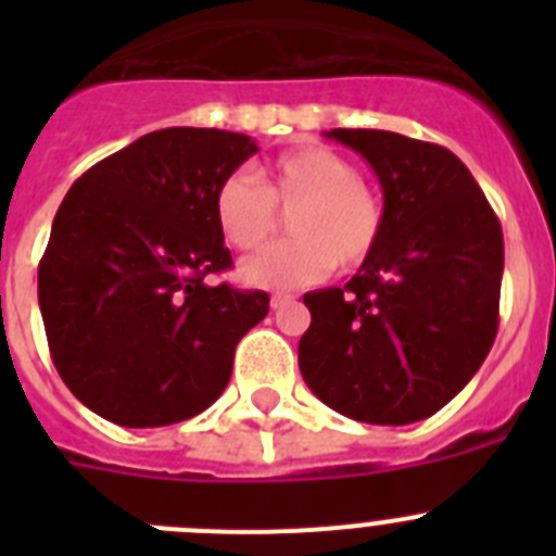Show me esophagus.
<instances>
[{
  "label": "esophagus",
  "instance_id": "esophagus-1",
  "mask_svg": "<svg viewBox=\"0 0 556 556\" xmlns=\"http://www.w3.org/2000/svg\"><path fill=\"white\" fill-rule=\"evenodd\" d=\"M289 303H294V294L278 292V294H273V301H269V306H273V308H283V306H289Z\"/></svg>",
  "mask_w": 556,
  "mask_h": 556
}]
</instances>
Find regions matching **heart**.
Masks as SVG:
<instances>
[{
    "instance_id": "1",
    "label": "heart",
    "mask_w": 556,
    "mask_h": 556,
    "mask_svg": "<svg viewBox=\"0 0 556 556\" xmlns=\"http://www.w3.org/2000/svg\"><path fill=\"white\" fill-rule=\"evenodd\" d=\"M292 211L289 242L244 258L248 287L292 289L320 281L331 267L365 264L384 230V205L345 155L323 144L283 152L264 166L262 186L233 172L214 191V219L225 242L255 250L278 228V211Z\"/></svg>"
}]
</instances>
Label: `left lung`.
I'll list each match as a JSON object with an SVG mask.
<instances>
[{"instance_id":"8db88e82","label":"left lung","mask_w":556,"mask_h":556,"mask_svg":"<svg viewBox=\"0 0 556 556\" xmlns=\"http://www.w3.org/2000/svg\"><path fill=\"white\" fill-rule=\"evenodd\" d=\"M384 191V230L345 289L303 294L308 390L358 424L431 417L493 348L504 275L498 217L454 152L390 130H328Z\"/></svg>"}]
</instances>
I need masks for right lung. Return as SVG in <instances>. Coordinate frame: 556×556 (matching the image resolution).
Wrapping results in <instances>:
<instances>
[{
  "mask_svg": "<svg viewBox=\"0 0 556 556\" xmlns=\"http://www.w3.org/2000/svg\"><path fill=\"white\" fill-rule=\"evenodd\" d=\"M258 152L244 132L164 127L94 164L63 198L38 264L52 362L77 401L127 429L208 409L267 292L208 287L230 267L214 191Z\"/></svg>",
  "mask_w": 556,
  "mask_h": 556,
  "instance_id": "obj_1",
  "label": "right lung"
}]
</instances>
